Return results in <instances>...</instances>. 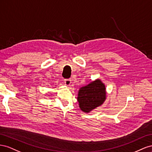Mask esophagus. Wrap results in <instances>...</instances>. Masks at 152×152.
Instances as JSON below:
<instances>
[{
	"mask_svg": "<svg viewBox=\"0 0 152 152\" xmlns=\"http://www.w3.org/2000/svg\"><path fill=\"white\" fill-rule=\"evenodd\" d=\"M64 83L67 86H69L71 83V80L70 79H66L64 80Z\"/></svg>",
	"mask_w": 152,
	"mask_h": 152,
	"instance_id": "obj_1",
	"label": "esophagus"
}]
</instances>
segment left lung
Instances as JSON below:
<instances>
[{"label":"left lung","mask_w":152,"mask_h":152,"mask_svg":"<svg viewBox=\"0 0 152 152\" xmlns=\"http://www.w3.org/2000/svg\"><path fill=\"white\" fill-rule=\"evenodd\" d=\"M106 99L105 85L101 80L97 79L80 88L77 100L82 111L90 113L97 107L101 106Z\"/></svg>","instance_id":"1"}]
</instances>
